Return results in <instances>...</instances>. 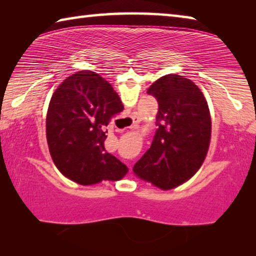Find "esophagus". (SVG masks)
<instances>
[{
    "label": "esophagus",
    "instance_id": "esophagus-1",
    "mask_svg": "<svg viewBox=\"0 0 256 256\" xmlns=\"http://www.w3.org/2000/svg\"><path fill=\"white\" fill-rule=\"evenodd\" d=\"M133 125H134V124H133Z\"/></svg>",
    "mask_w": 256,
    "mask_h": 256
}]
</instances>
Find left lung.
Returning a JSON list of instances; mask_svg holds the SVG:
<instances>
[{
    "mask_svg": "<svg viewBox=\"0 0 256 256\" xmlns=\"http://www.w3.org/2000/svg\"><path fill=\"white\" fill-rule=\"evenodd\" d=\"M146 94L158 102V128L133 172L170 190L190 178L206 158L211 136L209 107L198 86L182 76H162Z\"/></svg>",
    "mask_w": 256,
    "mask_h": 256,
    "instance_id": "1",
    "label": "left lung"
}]
</instances>
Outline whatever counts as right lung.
Instances as JSON below:
<instances>
[{"mask_svg": "<svg viewBox=\"0 0 256 256\" xmlns=\"http://www.w3.org/2000/svg\"><path fill=\"white\" fill-rule=\"evenodd\" d=\"M123 108L112 84L92 71L76 72L58 86L47 110L46 136L63 175L82 185L124 177L128 167L104 146L110 118Z\"/></svg>", "mask_w": 256, "mask_h": 256, "instance_id": "obj_1", "label": "right lung"}]
</instances>
